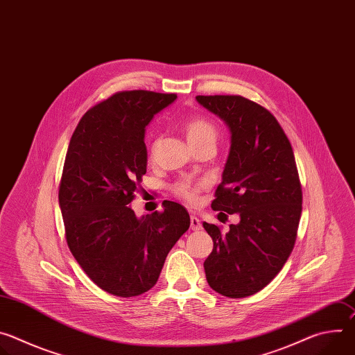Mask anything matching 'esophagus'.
Segmentation results:
<instances>
[{
  "mask_svg": "<svg viewBox=\"0 0 355 355\" xmlns=\"http://www.w3.org/2000/svg\"><path fill=\"white\" fill-rule=\"evenodd\" d=\"M191 229H192V230H199V229H202V223H200L199 218H196L195 215H191Z\"/></svg>",
  "mask_w": 355,
  "mask_h": 355,
  "instance_id": "obj_1",
  "label": "esophagus"
}]
</instances>
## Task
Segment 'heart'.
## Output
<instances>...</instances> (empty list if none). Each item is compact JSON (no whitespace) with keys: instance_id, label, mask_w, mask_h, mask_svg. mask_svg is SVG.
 Masks as SVG:
<instances>
[{"instance_id":"obj_1","label":"heart","mask_w":355,"mask_h":355,"mask_svg":"<svg viewBox=\"0 0 355 355\" xmlns=\"http://www.w3.org/2000/svg\"><path fill=\"white\" fill-rule=\"evenodd\" d=\"M184 129H185L187 139L191 146H198L200 143H208V141L216 143L218 129L212 122H209L204 118H192V119L187 121L184 125ZM200 188H202V185H199V184H195L188 180H182V181H178L174 184L173 191L175 192L177 196L189 202V204H195V202L198 200Z\"/></svg>"}]
</instances>
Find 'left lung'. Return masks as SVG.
I'll return each mask as SVG.
<instances>
[{"instance_id": "left-lung-1", "label": "left lung", "mask_w": 355, "mask_h": 355, "mask_svg": "<svg viewBox=\"0 0 355 355\" xmlns=\"http://www.w3.org/2000/svg\"><path fill=\"white\" fill-rule=\"evenodd\" d=\"M196 101L230 130L212 209L240 218L226 233L204 223L214 240L204 263L207 281L223 296L245 297L275 278L295 245L302 188L293 150L274 115L252 101L240 95H198Z\"/></svg>"}]
</instances>
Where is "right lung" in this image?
<instances>
[{
  "label": "right lung",
  "instance_id": "add662e5",
  "mask_svg": "<svg viewBox=\"0 0 355 355\" xmlns=\"http://www.w3.org/2000/svg\"><path fill=\"white\" fill-rule=\"evenodd\" d=\"M175 94L116 92L78 122L64 160L59 205L66 240L101 289L132 297L153 288L189 215L164 200L163 212L137 218L130 208L147 167L146 126Z\"/></svg>",
  "mask_w": 355,
  "mask_h": 355
}]
</instances>
